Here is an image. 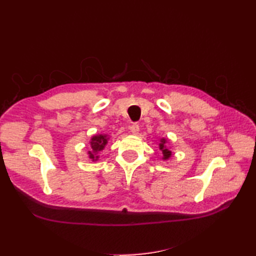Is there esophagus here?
<instances>
[{"label":"esophagus","instance_id":"34e87169","mask_svg":"<svg viewBox=\"0 0 256 256\" xmlns=\"http://www.w3.org/2000/svg\"><path fill=\"white\" fill-rule=\"evenodd\" d=\"M130 130H131L132 134H134V135L138 134V132H140V126H138V124H133V125H131V128H130Z\"/></svg>","mask_w":256,"mask_h":256}]
</instances>
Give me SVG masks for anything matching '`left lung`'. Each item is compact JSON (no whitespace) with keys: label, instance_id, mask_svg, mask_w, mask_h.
I'll return each mask as SVG.
<instances>
[{"label":"left lung","instance_id":"1","mask_svg":"<svg viewBox=\"0 0 256 256\" xmlns=\"http://www.w3.org/2000/svg\"><path fill=\"white\" fill-rule=\"evenodd\" d=\"M166 143H167V140L164 138H160V142L158 143L160 150H162V160H167L172 157V150H170V148H167Z\"/></svg>","mask_w":256,"mask_h":256}]
</instances>
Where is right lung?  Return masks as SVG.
Masks as SVG:
<instances>
[{"instance_id":"add662e5","label":"right lung","mask_w":256,"mask_h":256,"mask_svg":"<svg viewBox=\"0 0 256 256\" xmlns=\"http://www.w3.org/2000/svg\"><path fill=\"white\" fill-rule=\"evenodd\" d=\"M108 138H110L106 134H96L91 138L90 150L88 152V155L92 162H96L99 160L100 152L104 150L108 142Z\"/></svg>"}]
</instances>
